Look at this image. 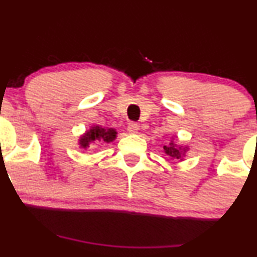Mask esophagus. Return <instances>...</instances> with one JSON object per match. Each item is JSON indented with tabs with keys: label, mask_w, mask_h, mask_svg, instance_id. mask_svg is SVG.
<instances>
[{
	"label": "esophagus",
	"mask_w": 257,
	"mask_h": 257,
	"mask_svg": "<svg viewBox=\"0 0 257 257\" xmlns=\"http://www.w3.org/2000/svg\"><path fill=\"white\" fill-rule=\"evenodd\" d=\"M138 131H139V124H138V123H134V122L129 123L128 132L131 133V134H137Z\"/></svg>",
	"instance_id": "34e87169"
}]
</instances>
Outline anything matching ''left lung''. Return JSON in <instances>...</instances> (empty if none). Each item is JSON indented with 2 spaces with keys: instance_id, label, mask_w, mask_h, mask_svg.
Here are the masks:
<instances>
[{
  "instance_id": "1",
  "label": "left lung",
  "mask_w": 257,
  "mask_h": 257,
  "mask_svg": "<svg viewBox=\"0 0 257 257\" xmlns=\"http://www.w3.org/2000/svg\"><path fill=\"white\" fill-rule=\"evenodd\" d=\"M164 151H165V153L168 154V156L171 157V158H176V159H179L182 156V152H181V147L177 148L174 145V142H171L170 144V146H164ZM184 152H185V148H184Z\"/></svg>"
}]
</instances>
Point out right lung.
I'll return each instance as SVG.
<instances>
[{"label":"right lung","instance_id":"add662e5","mask_svg":"<svg viewBox=\"0 0 257 257\" xmlns=\"http://www.w3.org/2000/svg\"><path fill=\"white\" fill-rule=\"evenodd\" d=\"M116 131L112 128H101L99 125L92 126L89 131L80 138V146L82 148H87L91 142L100 141V142H111L115 140Z\"/></svg>","mask_w":257,"mask_h":257}]
</instances>
